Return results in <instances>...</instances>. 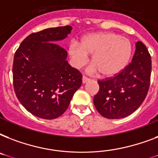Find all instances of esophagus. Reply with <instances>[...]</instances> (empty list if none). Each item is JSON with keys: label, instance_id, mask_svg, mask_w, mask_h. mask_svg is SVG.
Returning a JSON list of instances; mask_svg holds the SVG:
<instances>
[{"label": "esophagus", "instance_id": "obj_1", "mask_svg": "<svg viewBox=\"0 0 158 158\" xmlns=\"http://www.w3.org/2000/svg\"><path fill=\"white\" fill-rule=\"evenodd\" d=\"M89 81V78H87V77L85 76H83V78H82V82H83V84H86L87 82Z\"/></svg>", "mask_w": 158, "mask_h": 158}]
</instances>
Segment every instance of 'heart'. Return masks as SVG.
<instances>
[{"label":"heart","instance_id":"1","mask_svg":"<svg viewBox=\"0 0 158 158\" xmlns=\"http://www.w3.org/2000/svg\"><path fill=\"white\" fill-rule=\"evenodd\" d=\"M68 52L74 66L79 68L92 54L93 64L89 71L100 72L104 77L116 75L125 69L132 55V44L128 38L110 32L89 33L79 43H69Z\"/></svg>","mask_w":158,"mask_h":158}]
</instances>
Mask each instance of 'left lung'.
Listing matches in <instances>:
<instances>
[{
    "mask_svg": "<svg viewBox=\"0 0 158 158\" xmlns=\"http://www.w3.org/2000/svg\"><path fill=\"white\" fill-rule=\"evenodd\" d=\"M132 61L110 79L99 80L94 96L97 110L107 119L126 117L139 107L148 94L152 70L151 56L142 42L135 43Z\"/></svg>",
    "mask_w": 158,
    "mask_h": 158,
    "instance_id": "left-lung-1",
    "label": "left lung"
}]
</instances>
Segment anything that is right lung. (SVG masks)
<instances>
[{"mask_svg":"<svg viewBox=\"0 0 158 158\" xmlns=\"http://www.w3.org/2000/svg\"><path fill=\"white\" fill-rule=\"evenodd\" d=\"M69 25L28 35L14 56L16 97L28 112L52 120L66 110L82 84V74L66 60L67 52L56 44L68 37Z\"/></svg>","mask_w":158,"mask_h":158,"instance_id":"1","label":"right lung"}]
</instances>
